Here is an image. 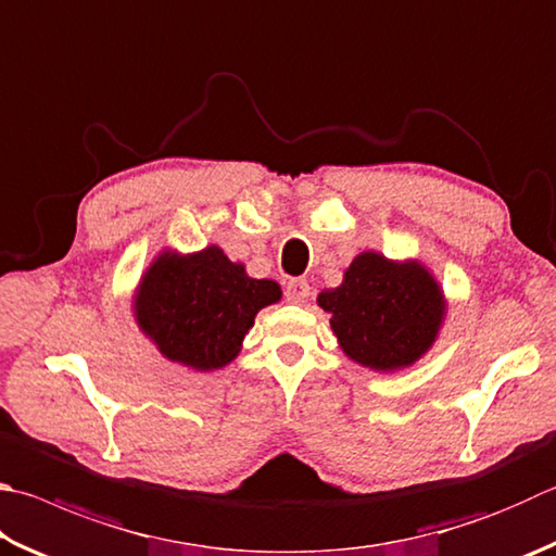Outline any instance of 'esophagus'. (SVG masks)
Returning <instances> with one entry per match:
<instances>
[{
	"instance_id": "obj_1",
	"label": "esophagus",
	"mask_w": 556,
	"mask_h": 556,
	"mask_svg": "<svg viewBox=\"0 0 556 556\" xmlns=\"http://www.w3.org/2000/svg\"><path fill=\"white\" fill-rule=\"evenodd\" d=\"M285 296H287L289 304L304 306L306 301H308V296H311V287H308V281H306V279H291L289 285H287Z\"/></svg>"
}]
</instances>
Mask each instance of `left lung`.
Instances as JSON below:
<instances>
[{"label":"left lung","mask_w":556,"mask_h":556,"mask_svg":"<svg viewBox=\"0 0 556 556\" xmlns=\"http://www.w3.org/2000/svg\"><path fill=\"white\" fill-rule=\"evenodd\" d=\"M318 306L345 355L375 371H399L435 345L447 301L418 260H389L367 250L350 262L342 285L323 289Z\"/></svg>","instance_id":"1"}]
</instances>
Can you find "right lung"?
Listing matches in <instances>:
<instances>
[{
	"label": "right lung",
	"mask_w": 556,
	"mask_h": 556,
	"mask_svg": "<svg viewBox=\"0 0 556 556\" xmlns=\"http://www.w3.org/2000/svg\"><path fill=\"white\" fill-rule=\"evenodd\" d=\"M275 279H252L218 245L189 255L163 250L140 277L134 313L160 355L214 371L238 357L260 308L277 304Z\"/></svg>",
	"instance_id": "add662e5"
}]
</instances>
